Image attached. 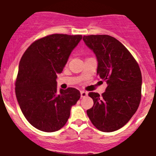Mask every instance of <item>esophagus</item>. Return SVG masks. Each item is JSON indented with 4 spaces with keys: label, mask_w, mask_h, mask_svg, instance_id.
<instances>
[{
    "label": "esophagus",
    "mask_w": 156,
    "mask_h": 156,
    "mask_svg": "<svg viewBox=\"0 0 156 156\" xmlns=\"http://www.w3.org/2000/svg\"><path fill=\"white\" fill-rule=\"evenodd\" d=\"M87 95V93L86 91H84V90H81V98H85Z\"/></svg>",
    "instance_id": "34e87169"
}]
</instances>
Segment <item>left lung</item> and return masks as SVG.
<instances>
[{"mask_svg":"<svg viewBox=\"0 0 156 156\" xmlns=\"http://www.w3.org/2000/svg\"><path fill=\"white\" fill-rule=\"evenodd\" d=\"M86 46L98 59L97 75L107 87L101 96L90 92L94 105L87 114L94 126L102 132H113L128 123L141 100L142 74L128 49L108 35L84 36Z\"/></svg>","mask_w":156,"mask_h":156,"instance_id":"obj_1","label":"left lung"}]
</instances>
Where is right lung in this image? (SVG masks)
<instances>
[{
  "label": "right lung",
  "instance_id": "add662e5",
  "mask_svg": "<svg viewBox=\"0 0 156 156\" xmlns=\"http://www.w3.org/2000/svg\"><path fill=\"white\" fill-rule=\"evenodd\" d=\"M81 39V35H49L32 43L21 58L15 93L24 116L36 129H61L79 100L80 91L74 87L57 90L56 78Z\"/></svg>",
  "mask_w": 156,
  "mask_h": 156
}]
</instances>
